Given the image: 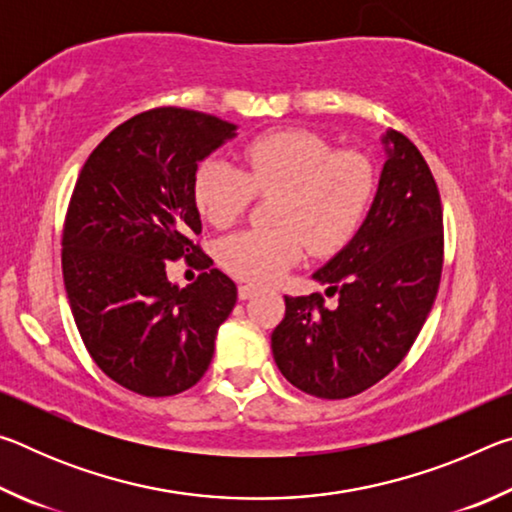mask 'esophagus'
Instances as JSON below:
<instances>
[{
  "label": "esophagus",
  "instance_id": "1",
  "mask_svg": "<svg viewBox=\"0 0 512 512\" xmlns=\"http://www.w3.org/2000/svg\"><path fill=\"white\" fill-rule=\"evenodd\" d=\"M257 291H259V289L255 287V284H239V298H241V300L253 298Z\"/></svg>",
  "mask_w": 512,
  "mask_h": 512
}]
</instances>
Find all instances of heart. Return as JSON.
Instances as JSON below:
<instances>
[{
    "mask_svg": "<svg viewBox=\"0 0 512 512\" xmlns=\"http://www.w3.org/2000/svg\"><path fill=\"white\" fill-rule=\"evenodd\" d=\"M244 171L207 158L194 173V203L216 228H228L255 194H275L268 207L273 225L221 239L216 259L230 275L273 282L296 266L305 250L327 257L357 235L375 201L377 167L361 151H336L323 135L282 128L250 140Z\"/></svg>",
    "mask_w": 512,
    "mask_h": 512,
    "instance_id": "1",
    "label": "heart"
}]
</instances>
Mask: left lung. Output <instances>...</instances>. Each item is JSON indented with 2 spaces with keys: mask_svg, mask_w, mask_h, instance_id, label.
Segmentation results:
<instances>
[{
  "mask_svg": "<svg viewBox=\"0 0 512 512\" xmlns=\"http://www.w3.org/2000/svg\"><path fill=\"white\" fill-rule=\"evenodd\" d=\"M388 160L366 221L318 268L320 293L289 298L273 329L277 368L293 386L345 400L400 366L427 320L443 275V205L427 160L409 137L384 135Z\"/></svg>",
  "mask_w": 512,
  "mask_h": 512,
  "instance_id": "left-lung-1",
  "label": "left lung"
}]
</instances>
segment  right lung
Segmentation results:
<instances>
[{
  "label": "right lung",
  "mask_w": 512,
  "mask_h": 512,
  "mask_svg": "<svg viewBox=\"0 0 512 512\" xmlns=\"http://www.w3.org/2000/svg\"><path fill=\"white\" fill-rule=\"evenodd\" d=\"M237 126L187 108H153L119 124L85 160L63 225V280L94 363L128 391L169 397L210 368L237 287L194 237L198 162ZM204 273L180 290L166 264Z\"/></svg>",
  "instance_id": "1"
}]
</instances>
